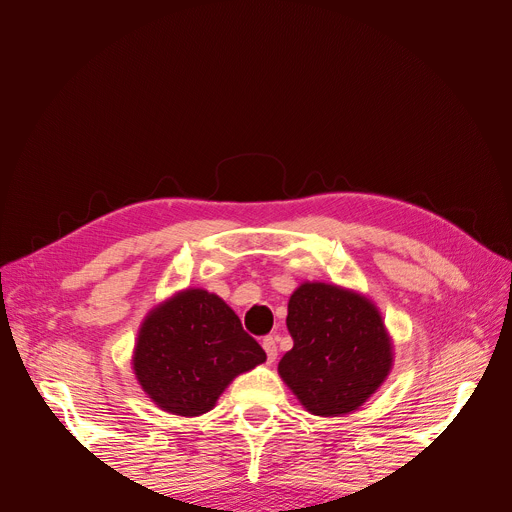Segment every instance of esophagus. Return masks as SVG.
<instances>
[{
  "mask_svg": "<svg viewBox=\"0 0 512 512\" xmlns=\"http://www.w3.org/2000/svg\"><path fill=\"white\" fill-rule=\"evenodd\" d=\"M263 351H265L267 361H270V363L278 357V344H276V338H274V336L263 338Z\"/></svg>",
  "mask_w": 512,
  "mask_h": 512,
  "instance_id": "1",
  "label": "esophagus"
}]
</instances>
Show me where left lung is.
<instances>
[{"label":"left lung","mask_w":512,"mask_h":512,"mask_svg":"<svg viewBox=\"0 0 512 512\" xmlns=\"http://www.w3.org/2000/svg\"><path fill=\"white\" fill-rule=\"evenodd\" d=\"M286 326L292 348L278 373L311 415L357 411L392 371L394 344L382 313L357 290L303 282L290 294Z\"/></svg>","instance_id":"8db88e82"}]
</instances>
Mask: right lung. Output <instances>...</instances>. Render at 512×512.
I'll return each mask as SVG.
<instances>
[{
	"instance_id": "right-lung-1",
	"label": "right lung",
	"mask_w": 512,
	"mask_h": 512,
	"mask_svg": "<svg viewBox=\"0 0 512 512\" xmlns=\"http://www.w3.org/2000/svg\"><path fill=\"white\" fill-rule=\"evenodd\" d=\"M265 359L263 348L218 294L186 288L147 313L132 369L161 411L199 417L215 407L236 375Z\"/></svg>"
}]
</instances>
